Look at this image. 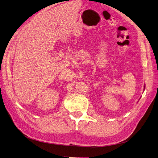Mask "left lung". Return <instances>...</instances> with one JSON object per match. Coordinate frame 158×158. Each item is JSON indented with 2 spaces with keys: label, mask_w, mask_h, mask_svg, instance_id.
I'll use <instances>...</instances> for the list:
<instances>
[{
  "label": "left lung",
  "mask_w": 158,
  "mask_h": 158,
  "mask_svg": "<svg viewBox=\"0 0 158 158\" xmlns=\"http://www.w3.org/2000/svg\"><path fill=\"white\" fill-rule=\"evenodd\" d=\"M145 85H144V90H145Z\"/></svg>",
  "instance_id": "obj_1"
}]
</instances>
